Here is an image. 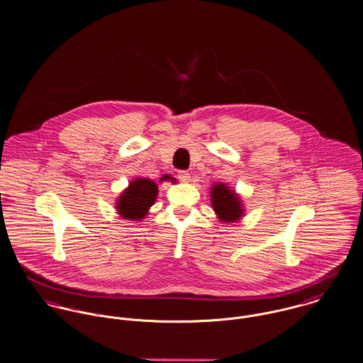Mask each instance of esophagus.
I'll use <instances>...</instances> for the list:
<instances>
[{
	"label": "esophagus",
	"mask_w": 363,
	"mask_h": 363,
	"mask_svg": "<svg viewBox=\"0 0 363 363\" xmlns=\"http://www.w3.org/2000/svg\"><path fill=\"white\" fill-rule=\"evenodd\" d=\"M178 178H179V181H181V182H184V184H188V182L191 181V174H189L188 171H179V174H178Z\"/></svg>",
	"instance_id": "34e87169"
}]
</instances>
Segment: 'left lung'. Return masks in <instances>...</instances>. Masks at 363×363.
Returning <instances> with one entry per match:
<instances>
[{
	"instance_id": "1",
	"label": "left lung",
	"mask_w": 363,
	"mask_h": 363,
	"mask_svg": "<svg viewBox=\"0 0 363 363\" xmlns=\"http://www.w3.org/2000/svg\"><path fill=\"white\" fill-rule=\"evenodd\" d=\"M212 208L221 223H235L244 216V203L240 195L223 182H215L211 188Z\"/></svg>"
}]
</instances>
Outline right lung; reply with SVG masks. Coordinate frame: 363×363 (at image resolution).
I'll use <instances>...</instances> for the list:
<instances>
[{
	"instance_id": "right-lung-1",
	"label": "right lung",
	"mask_w": 363,
	"mask_h": 363,
	"mask_svg": "<svg viewBox=\"0 0 363 363\" xmlns=\"http://www.w3.org/2000/svg\"><path fill=\"white\" fill-rule=\"evenodd\" d=\"M169 181L177 184V179L168 174L160 178V182ZM158 195V185L147 178H136L129 182V186L116 199V213L125 220L142 221L148 215Z\"/></svg>"
}]
</instances>
